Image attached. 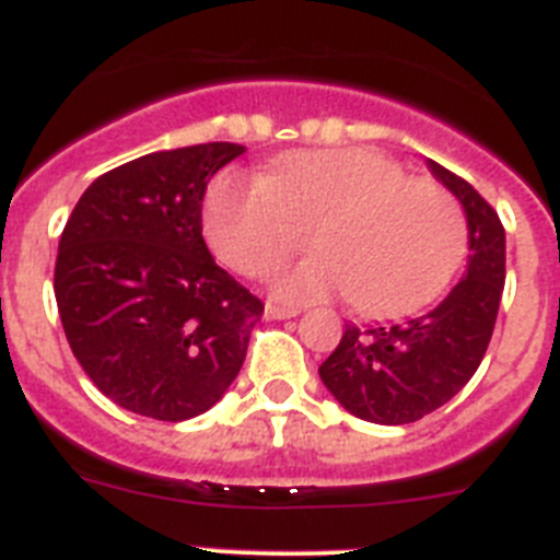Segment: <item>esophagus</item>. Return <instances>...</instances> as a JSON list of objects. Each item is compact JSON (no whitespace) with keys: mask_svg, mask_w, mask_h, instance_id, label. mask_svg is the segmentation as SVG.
I'll return each mask as SVG.
<instances>
[{"mask_svg":"<svg viewBox=\"0 0 560 560\" xmlns=\"http://www.w3.org/2000/svg\"><path fill=\"white\" fill-rule=\"evenodd\" d=\"M265 315L270 320H284V318H295V315H299V310H287V307H279V304H267Z\"/></svg>","mask_w":560,"mask_h":560,"instance_id":"34e87169","label":"esophagus"}]
</instances>
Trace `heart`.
I'll use <instances>...</instances> for the list:
<instances>
[{"instance_id": "obj_1", "label": "heart", "mask_w": 560, "mask_h": 560, "mask_svg": "<svg viewBox=\"0 0 560 560\" xmlns=\"http://www.w3.org/2000/svg\"><path fill=\"white\" fill-rule=\"evenodd\" d=\"M313 242L318 256L276 279L284 301L349 295L363 315H402L442 293L468 228L454 197L372 149H318L276 160L270 177H222L206 202L213 253L265 276Z\"/></svg>"}]
</instances>
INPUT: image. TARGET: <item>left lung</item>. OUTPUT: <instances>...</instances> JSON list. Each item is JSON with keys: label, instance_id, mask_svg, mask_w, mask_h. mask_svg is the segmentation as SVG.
<instances>
[{"label": "left lung", "instance_id": "obj_1", "mask_svg": "<svg viewBox=\"0 0 560 560\" xmlns=\"http://www.w3.org/2000/svg\"><path fill=\"white\" fill-rule=\"evenodd\" d=\"M468 220V270L428 313L388 327H352L320 363L329 395L349 415L406 425L459 395L488 352L504 290V228L470 183L425 160Z\"/></svg>", "mask_w": 560, "mask_h": 560}]
</instances>
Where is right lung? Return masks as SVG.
<instances>
[{
  "instance_id": "add662e5",
  "label": "right lung",
  "mask_w": 560,
  "mask_h": 560,
  "mask_svg": "<svg viewBox=\"0 0 560 560\" xmlns=\"http://www.w3.org/2000/svg\"><path fill=\"white\" fill-rule=\"evenodd\" d=\"M242 152L199 143L145 154L95 179L67 220L58 315L75 361L126 411L191 420L245 363L265 304L202 240L208 179Z\"/></svg>"
}]
</instances>
